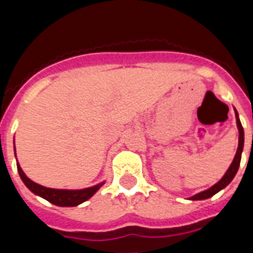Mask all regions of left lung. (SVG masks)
I'll return each mask as SVG.
<instances>
[{
    "mask_svg": "<svg viewBox=\"0 0 253 253\" xmlns=\"http://www.w3.org/2000/svg\"><path fill=\"white\" fill-rule=\"evenodd\" d=\"M236 120H237V126H238V131H240V138H238V148H237V153L234 156V160L232 162V165L229 166L228 171L225 172V175L223 176L222 180L216 182L214 186H211L210 189L205 190V191H202V193L196 194V195L191 196V200H204V199L210 198V196L215 195L218 191H220L222 189H224L232 180L236 176L237 171H238V167H240L241 163V157H242V151H243V143H245V133H243L242 124H241V120L238 118V113L236 110Z\"/></svg>",
    "mask_w": 253,
    "mask_h": 253,
    "instance_id": "obj_1",
    "label": "left lung"
}]
</instances>
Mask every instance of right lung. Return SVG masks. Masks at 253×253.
<instances>
[{
  "instance_id": "right-lung-1",
  "label": "right lung",
  "mask_w": 253,
  "mask_h": 253,
  "mask_svg": "<svg viewBox=\"0 0 253 253\" xmlns=\"http://www.w3.org/2000/svg\"><path fill=\"white\" fill-rule=\"evenodd\" d=\"M17 171H19V175L21 177V180L24 181V184L26 185V187L30 191L44 198L49 203H51V204L58 205V207H76V205L81 204V203L86 202L87 199H90L104 185V182H102V184L95 185L92 187H87V189L82 190L49 189V187H44L42 185L34 182V181H31L24 173L21 167L19 166V163H17Z\"/></svg>"
}]
</instances>
